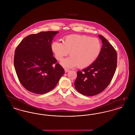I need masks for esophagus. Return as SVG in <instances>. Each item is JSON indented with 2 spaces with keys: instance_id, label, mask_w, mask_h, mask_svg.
Masks as SVG:
<instances>
[{
  "instance_id": "1",
  "label": "esophagus",
  "mask_w": 135,
  "mask_h": 135,
  "mask_svg": "<svg viewBox=\"0 0 135 135\" xmlns=\"http://www.w3.org/2000/svg\"><path fill=\"white\" fill-rule=\"evenodd\" d=\"M64 71H65V73H68V72H69L70 71V70L67 69H64Z\"/></svg>"
}]
</instances>
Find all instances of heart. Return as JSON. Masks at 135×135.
<instances>
[{
    "label": "heart",
    "instance_id": "heart-1",
    "mask_svg": "<svg viewBox=\"0 0 135 135\" xmlns=\"http://www.w3.org/2000/svg\"><path fill=\"white\" fill-rule=\"evenodd\" d=\"M101 49V43L98 38L81 35H69L63 38L62 43L55 41L51 44V50L59 61L70 52V57L61 62L66 68L90 66L98 58Z\"/></svg>",
    "mask_w": 135,
    "mask_h": 135
}]
</instances>
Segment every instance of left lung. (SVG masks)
I'll return each mask as SVG.
<instances>
[{"label":"left lung","mask_w":135,"mask_h":135,"mask_svg":"<svg viewBox=\"0 0 135 135\" xmlns=\"http://www.w3.org/2000/svg\"><path fill=\"white\" fill-rule=\"evenodd\" d=\"M103 46L98 58L91 65L77 72L74 85L76 90L86 96H94L109 85L117 65V54L105 37L99 35Z\"/></svg>","instance_id":"8db88e82"}]
</instances>
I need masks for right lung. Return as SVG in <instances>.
I'll return each mask as SVG.
<instances>
[{
  "mask_svg": "<svg viewBox=\"0 0 135 135\" xmlns=\"http://www.w3.org/2000/svg\"><path fill=\"white\" fill-rule=\"evenodd\" d=\"M58 31L40 32L25 37L17 46L14 65L21 84L28 91L43 94L52 90L64 73L53 57L51 43Z\"/></svg>",
  "mask_w": 135,
  "mask_h": 135,
  "instance_id": "right-lung-1",
  "label": "right lung"
}]
</instances>
